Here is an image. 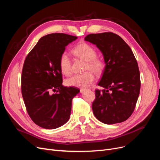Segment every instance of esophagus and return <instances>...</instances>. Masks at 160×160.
<instances>
[{
	"label": "esophagus",
	"instance_id": "obj_1",
	"mask_svg": "<svg viewBox=\"0 0 160 160\" xmlns=\"http://www.w3.org/2000/svg\"><path fill=\"white\" fill-rule=\"evenodd\" d=\"M88 89H85V88H82V89H80V91H81V93H83V92H85V91H87Z\"/></svg>",
	"mask_w": 160,
	"mask_h": 160
}]
</instances>
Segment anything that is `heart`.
<instances>
[{
    "label": "heart",
    "instance_id": "1",
    "mask_svg": "<svg viewBox=\"0 0 160 160\" xmlns=\"http://www.w3.org/2000/svg\"><path fill=\"white\" fill-rule=\"evenodd\" d=\"M72 52L74 55L81 59L86 61L85 72L83 74L72 75L66 79L65 83L68 86L75 88H86L93 83L95 74L100 75L105 69L104 61L97 58V52L93 47L86 42H81L77 45ZM59 68L62 74L69 75L71 72V60L69 55L66 52H62L59 57Z\"/></svg>",
    "mask_w": 160,
    "mask_h": 160
}]
</instances>
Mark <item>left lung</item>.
<instances>
[{"label": "left lung", "mask_w": 160, "mask_h": 160, "mask_svg": "<svg viewBox=\"0 0 160 160\" xmlns=\"http://www.w3.org/2000/svg\"><path fill=\"white\" fill-rule=\"evenodd\" d=\"M85 41L102 53L105 69L92 104L95 118L105 124L127 120L135 108L140 91V73L133 53L122 38L113 32L90 34Z\"/></svg>", "instance_id": "8db88e82"}]
</instances>
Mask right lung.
I'll list each match as a JSON object with an SVG mask.
<instances>
[{
  "mask_svg": "<svg viewBox=\"0 0 160 160\" xmlns=\"http://www.w3.org/2000/svg\"><path fill=\"white\" fill-rule=\"evenodd\" d=\"M77 37L52 33L41 37L24 62L21 90L27 112L32 122L52 129L68 122L72 99L80 90L62 85L59 57ZM57 94H52V91Z\"/></svg>",
  "mask_w": 160,
  "mask_h": 160,
  "instance_id": "1",
  "label": "right lung"
}]
</instances>
